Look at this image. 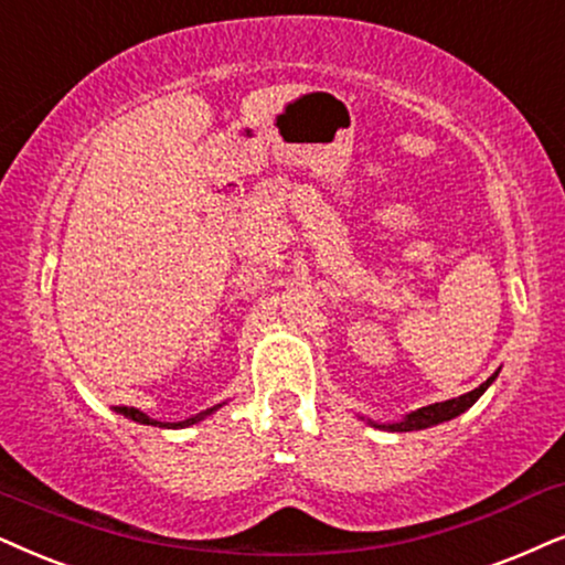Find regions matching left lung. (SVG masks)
<instances>
[{
  "instance_id": "obj_1",
  "label": "left lung",
  "mask_w": 565,
  "mask_h": 565,
  "mask_svg": "<svg viewBox=\"0 0 565 565\" xmlns=\"http://www.w3.org/2000/svg\"><path fill=\"white\" fill-rule=\"evenodd\" d=\"M498 373L501 370H495L488 381H484L480 388L469 391V394L463 396H456V398H448V402H438V404H430V406H423V409H414L409 414H404L402 419H394V423H375V419H367V417H360L365 419L367 425L377 427V430H388V433H412V430H425V427H433V425H440V423H448V419L459 417L472 406L477 398H480L484 391L490 388L492 381H495Z\"/></svg>"
}]
</instances>
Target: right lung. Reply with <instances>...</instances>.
<instances>
[{
	"label": "right lung",
	"instance_id": "obj_1",
	"mask_svg": "<svg viewBox=\"0 0 565 565\" xmlns=\"http://www.w3.org/2000/svg\"><path fill=\"white\" fill-rule=\"evenodd\" d=\"M221 406L224 404H216V406H211V409H205V412H198V414H192V417H188V419H182V423H161V419H153V417H148L146 412H140V409H135V406H117V414H125L127 419H132V423H138V425H153V427H190V425H198V423H203L205 417H211L213 412L216 409H221Z\"/></svg>",
	"mask_w": 565,
	"mask_h": 565
}]
</instances>
